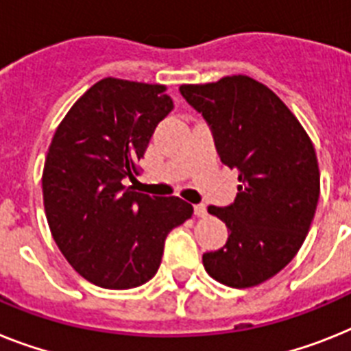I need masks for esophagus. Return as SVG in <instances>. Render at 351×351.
<instances>
[{"label": "esophagus", "instance_id": "1", "mask_svg": "<svg viewBox=\"0 0 351 351\" xmlns=\"http://www.w3.org/2000/svg\"><path fill=\"white\" fill-rule=\"evenodd\" d=\"M194 214H196L198 217H205V216H207V207H205L203 203L194 205Z\"/></svg>", "mask_w": 351, "mask_h": 351}]
</instances>
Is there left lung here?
<instances>
[{"instance_id":"obj_1","label":"left lung","mask_w":351,"mask_h":351,"mask_svg":"<svg viewBox=\"0 0 351 351\" xmlns=\"http://www.w3.org/2000/svg\"><path fill=\"white\" fill-rule=\"evenodd\" d=\"M180 94L207 121L221 162L239 173L234 203L208 207L230 235L223 248L203 253V266L230 287L262 284L293 261L314 219V146L284 101L250 76L182 85Z\"/></svg>"}]
</instances>
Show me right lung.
I'll return each instance as SVG.
<instances>
[{
  "instance_id": "add662e5",
  "label": "right lung",
  "mask_w": 351,
  "mask_h": 351,
  "mask_svg": "<svg viewBox=\"0 0 351 351\" xmlns=\"http://www.w3.org/2000/svg\"><path fill=\"white\" fill-rule=\"evenodd\" d=\"M173 107L164 85L105 78L53 135L43 173L46 217L62 255L99 287L146 284L160 266L167 234L193 216L184 199L125 185Z\"/></svg>"
}]
</instances>
